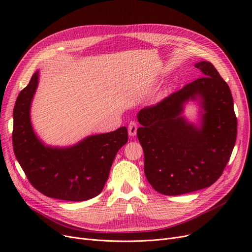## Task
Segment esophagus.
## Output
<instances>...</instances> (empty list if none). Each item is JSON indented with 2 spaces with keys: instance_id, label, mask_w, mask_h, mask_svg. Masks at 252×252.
<instances>
[{
  "instance_id": "esophagus-1",
  "label": "esophagus",
  "mask_w": 252,
  "mask_h": 252,
  "mask_svg": "<svg viewBox=\"0 0 252 252\" xmlns=\"http://www.w3.org/2000/svg\"><path fill=\"white\" fill-rule=\"evenodd\" d=\"M127 129H128V135L130 137H135L136 134H137V129H138V125L136 122H130L128 124V126H127Z\"/></svg>"
}]
</instances>
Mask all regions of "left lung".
Masks as SVG:
<instances>
[{"label":"left lung","instance_id":"8db88e82","mask_svg":"<svg viewBox=\"0 0 252 252\" xmlns=\"http://www.w3.org/2000/svg\"><path fill=\"white\" fill-rule=\"evenodd\" d=\"M202 77L137 114L144 171L153 189L176 196L211 186L226 167L237 137V118L228 84L207 61L194 64ZM195 101L198 124L184 116Z\"/></svg>","mask_w":252,"mask_h":252}]
</instances>
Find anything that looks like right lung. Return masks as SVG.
I'll return each instance as SVG.
<instances>
[{"label":"right lung","instance_id":"add662e5","mask_svg":"<svg viewBox=\"0 0 252 252\" xmlns=\"http://www.w3.org/2000/svg\"><path fill=\"white\" fill-rule=\"evenodd\" d=\"M36 70L17 97L13 110V148L32 186L44 195L85 201L99 195L117 151L127 142V129L91 135L70 146L46 145L33 129L31 109L38 86Z\"/></svg>","mask_w":252,"mask_h":252}]
</instances>
